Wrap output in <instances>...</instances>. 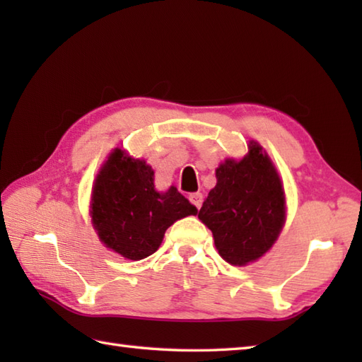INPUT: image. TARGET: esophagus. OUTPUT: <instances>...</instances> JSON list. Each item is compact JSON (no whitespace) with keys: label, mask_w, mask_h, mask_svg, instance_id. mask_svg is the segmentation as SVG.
Returning a JSON list of instances; mask_svg holds the SVG:
<instances>
[{"label":"esophagus","mask_w":362,"mask_h":362,"mask_svg":"<svg viewBox=\"0 0 362 362\" xmlns=\"http://www.w3.org/2000/svg\"><path fill=\"white\" fill-rule=\"evenodd\" d=\"M189 201H191V204H193L196 209L199 210L201 209V205H202V194L201 193H193V194H189Z\"/></svg>","instance_id":"1"}]
</instances>
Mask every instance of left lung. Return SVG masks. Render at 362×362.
Segmentation results:
<instances>
[{"instance_id": "obj_1", "label": "left lung", "mask_w": 362, "mask_h": 362, "mask_svg": "<svg viewBox=\"0 0 362 362\" xmlns=\"http://www.w3.org/2000/svg\"><path fill=\"white\" fill-rule=\"evenodd\" d=\"M199 219L211 230L219 255L244 266L272 247L284 222V193L271 158L258 143L241 161L216 169V187L202 204Z\"/></svg>"}]
</instances>
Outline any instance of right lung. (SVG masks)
Wrapping results in <instances>:
<instances>
[{
  "mask_svg": "<svg viewBox=\"0 0 362 362\" xmlns=\"http://www.w3.org/2000/svg\"><path fill=\"white\" fill-rule=\"evenodd\" d=\"M197 209L175 187L158 193L144 160L115 149L99 171L91 194V221L107 247L127 259L158 249L168 227Z\"/></svg>",
  "mask_w": 362,
  "mask_h": 362,
  "instance_id": "add662e5",
  "label": "right lung"
}]
</instances>
